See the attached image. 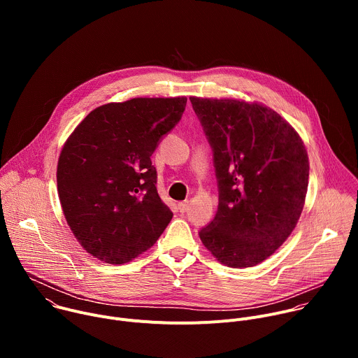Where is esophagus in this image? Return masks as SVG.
<instances>
[{"mask_svg":"<svg viewBox=\"0 0 358 358\" xmlns=\"http://www.w3.org/2000/svg\"><path fill=\"white\" fill-rule=\"evenodd\" d=\"M188 207H189V202L188 201H184V202H180L178 203V210H180V213H187L188 211Z\"/></svg>","mask_w":358,"mask_h":358,"instance_id":"34e87169","label":"esophagus"}]
</instances>
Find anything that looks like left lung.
Returning <instances> with one entry per match:
<instances>
[{
	"label": "left lung",
	"mask_w": 358,
	"mask_h": 358,
	"mask_svg": "<svg viewBox=\"0 0 358 358\" xmlns=\"http://www.w3.org/2000/svg\"><path fill=\"white\" fill-rule=\"evenodd\" d=\"M189 100L213 148L218 184V211L199 238L229 268L258 265L297 224L308 192V151L269 108L234 99Z\"/></svg>",
	"instance_id": "left-lung-1"
}]
</instances>
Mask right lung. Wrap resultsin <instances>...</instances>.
Returning a JSON list of instances; mask_svg holds the SVG:
<instances>
[{
  "label": "right lung",
  "instance_id": "1",
  "mask_svg": "<svg viewBox=\"0 0 358 358\" xmlns=\"http://www.w3.org/2000/svg\"><path fill=\"white\" fill-rule=\"evenodd\" d=\"M187 97H136L92 110L65 143L58 192L80 245L126 264L156 243L173 213L157 192L151 155L181 120Z\"/></svg>",
  "mask_w": 358,
  "mask_h": 358
}]
</instances>
